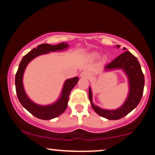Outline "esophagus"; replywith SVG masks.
<instances>
[{"mask_svg":"<svg viewBox=\"0 0 155 155\" xmlns=\"http://www.w3.org/2000/svg\"><path fill=\"white\" fill-rule=\"evenodd\" d=\"M80 76L81 78H86V79H87V78L90 77V73L84 71H82L80 74Z\"/></svg>","mask_w":155,"mask_h":155,"instance_id":"1","label":"esophagus"}]
</instances>
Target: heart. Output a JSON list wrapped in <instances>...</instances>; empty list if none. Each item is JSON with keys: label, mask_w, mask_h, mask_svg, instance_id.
I'll use <instances>...</instances> for the list:
<instances>
[{"label": "heart", "mask_w": 155, "mask_h": 155, "mask_svg": "<svg viewBox=\"0 0 155 155\" xmlns=\"http://www.w3.org/2000/svg\"><path fill=\"white\" fill-rule=\"evenodd\" d=\"M90 57H91L92 59H97V58H98L100 57V54L98 52H97V51H94V52L91 53Z\"/></svg>", "instance_id": "1"}]
</instances>
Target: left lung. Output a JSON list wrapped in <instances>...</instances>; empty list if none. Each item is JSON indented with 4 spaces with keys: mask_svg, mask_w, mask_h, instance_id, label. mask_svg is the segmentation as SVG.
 I'll return each mask as SVG.
<instances>
[{
    "mask_svg": "<svg viewBox=\"0 0 155 155\" xmlns=\"http://www.w3.org/2000/svg\"><path fill=\"white\" fill-rule=\"evenodd\" d=\"M120 48V45H116ZM124 53L119 55L113 61L104 67L105 71L113 70H122L128 80L129 92L124 104L117 109L108 110L100 108L92 102V93L89 87V98L91 106L96 113L101 117L111 120H120L128 114L138 106L141 100L144 87V76L141 71L140 63L137 58L127 49L123 48Z\"/></svg>",
    "mask_w": 155,
    "mask_h": 155,
    "instance_id": "1",
    "label": "left lung"
}]
</instances>
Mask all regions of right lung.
Segmentation results:
<instances>
[{
    "label": "right lung",
    "instance_id": "1",
    "mask_svg": "<svg viewBox=\"0 0 155 155\" xmlns=\"http://www.w3.org/2000/svg\"><path fill=\"white\" fill-rule=\"evenodd\" d=\"M68 43H60L56 45L49 44H40L37 48H34L25 55L19 63L18 70L15 76V87L17 97L22 106L28 110L33 116L41 120H49L58 117L65 111L68 106L69 95L72 89L75 87L79 81V77L71 78L65 80L60 92V97L53 104L49 105H39L35 104L29 98L26 94L23 85V75L28 63L34 58L40 55L49 54L51 51H63L68 48Z\"/></svg>",
    "mask_w": 155,
    "mask_h": 155
}]
</instances>
